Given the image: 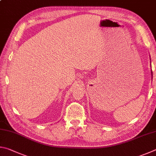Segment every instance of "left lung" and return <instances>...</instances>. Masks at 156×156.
<instances>
[{"mask_svg": "<svg viewBox=\"0 0 156 156\" xmlns=\"http://www.w3.org/2000/svg\"><path fill=\"white\" fill-rule=\"evenodd\" d=\"M151 75H152V76H153V75H152V72H151Z\"/></svg>", "mask_w": 156, "mask_h": 156, "instance_id": "obj_1", "label": "left lung"}]
</instances>
